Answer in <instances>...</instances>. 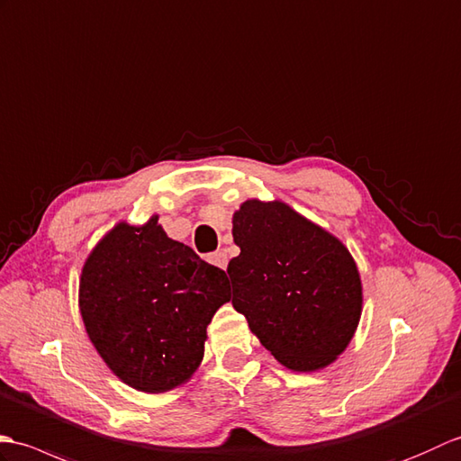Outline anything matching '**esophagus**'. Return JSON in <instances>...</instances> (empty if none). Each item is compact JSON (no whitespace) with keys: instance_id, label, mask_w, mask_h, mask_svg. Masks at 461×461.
<instances>
[{"instance_id":"1","label":"esophagus","mask_w":461,"mask_h":461,"mask_svg":"<svg viewBox=\"0 0 461 461\" xmlns=\"http://www.w3.org/2000/svg\"><path fill=\"white\" fill-rule=\"evenodd\" d=\"M209 262L217 266V268H221V270H227V264H229L227 252H222V250H221V252H214V254H211V257H209Z\"/></svg>"}]
</instances>
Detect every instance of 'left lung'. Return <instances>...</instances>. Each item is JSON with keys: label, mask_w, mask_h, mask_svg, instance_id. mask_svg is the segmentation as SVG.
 I'll return each instance as SVG.
<instances>
[{"label": "left lung", "mask_w": 461, "mask_h": 461, "mask_svg": "<svg viewBox=\"0 0 461 461\" xmlns=\"http://www.w3.org/2000/svg\"><path fill=\"white\" fill-rule=\"evenodd\" d=\"M234 310L274 359L321 371L351 343L363 284L349 249L282 201L249 199L232 214Z\"/></svg>", "instance_id": "obj_1"}]
</instances>
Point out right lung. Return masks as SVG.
<instances>
[{
  "instance_id": "1",
  "label": "right lung",
  "mask_w": 461,
  "mask_h": 461,
  "mask_svg": "<svg viewBox=\"0 0 461 461\" xmlns=\"http://www.w3.org/2000/svg\"><path fill=\"white\" fill-rule=\"evenodd\" d=\"M159 217L110 229L78 282L88 339L122 383L159 394L199 369L214 312L230 300L224 270L169 239Z\"/></svg>"
}]
</instances>
